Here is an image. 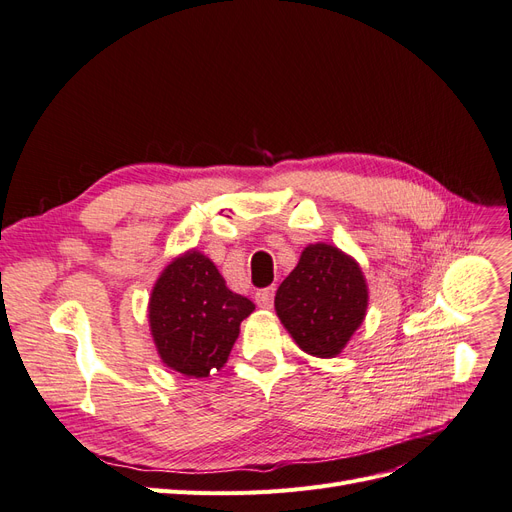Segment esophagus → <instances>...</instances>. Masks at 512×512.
<instances>
[{"mask_svg": "<svg viewBox=\"0 0 512 512\" xmlns=\"http://www.w3.org/2000/svg\"><path fill=\"white\" fill-rule=\"evenodd\" d=\"M273 297H275V288H262L254 294L256 305L262 309H269L273 305Z\"/></svg>", "mask_w": 512, "mask_h": 512, "instance_id": "esophagus-1", "label": "esophagus"}]
</instances>
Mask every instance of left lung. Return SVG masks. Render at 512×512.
I'll use <instances>...</instances> for the list:
<instances>
[{
	"mask_svg": "<svg viewBox=\"0 0 512 512\" xmlns=\"http://www.w3.org/2000/svg\"><path fill=\"white\" fill-rule=\"evenodd\" d=\"M367 284L356 262L327 243L309 245L277 288L275 312L307 354L329 359L361 327Z\"/></svg>",
	"mask_w": 512,
	"mask_h": 512,
	"instance_id": "left-lung-1",
	"label": "left lung"
}]
</instances>
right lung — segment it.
Listing matches in <instances>:
<instances>
[{
  "mask_svg": "<svg viewBox=\"0 0 512 512\" xmlns=\"http://www.w3.org/2000/svg\"><path fill=\"white\" fill-rule=\"evenodd\" d=\"M254 312L250 299L226 288L224 277L200 252L175 258L153 286L149 324L162 361L188 378L220 369Z\"/></svg>",
  "mask_w": 512,
  "mask_h": 512,
  "instance_id": "obj_1",
  "label": "right lung"
}]
</instances>
